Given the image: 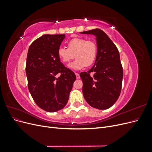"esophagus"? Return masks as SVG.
<instances>
[{"label": "esophagus", "mask_w": 152, "mask_h": 152, "mask_svg": "<svg viewBox=\"0 0 152 152\" xmlns=\"http://www.w3.org/2000/svg\"><path fill=\"white\" fill-rule=\"evenodd\" d=\"M75 75H76V78L77 79H80V75L78 73H75Z\"/></svg>", "instance_id": "esophagus-1"}]
</instances>
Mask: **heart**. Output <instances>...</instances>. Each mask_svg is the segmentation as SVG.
<instances>
[{
    "label": "heart",
    "instance_id": "b5f03b06",
    "mask_svg": "<svg viewBox=\"0 0 152 152\" xmlns=\"http://www.w3.org/2000/svg\"><path fill=\"white\" fill-rule=\"evenodd\" d=\"M68 48L60 47L58 50V56L64 63H68L77 58L70 67L74 70L91 66L95 61L98 54V47L93 40L83 38H73L67 43Z\"/></svg>",
    "mask_w": 152,
    "mask_h": 152
}]
</instances>
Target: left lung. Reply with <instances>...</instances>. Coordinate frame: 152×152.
I'll list each match as a JSON object with an SVG mask.
<instances>
[{
	"label": "left lung",
	"instance_id": "8db88e82",
	"mask_svg": "<svg viewBox=\"0 0 152 152\" xmlns=\"http://www.w3.org/2000/svg\"><path fill=\"white\" fill-rule=\"evenodd\" d=\"M80 34L94 35L98 47L93 66L80 73L84 97L92 107L108 109L117 102L122 89L123 69L118 50L102 30L96 28Z\"/></svg>",
	"mask_w": 152,
	"mask_h": 152
}]
</instances>
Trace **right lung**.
Instances as JSON below:
<instances>
[{"label": "right lung", "instance_id": "1", "mask_svg": "<svg viewBox=\"0 0 152 152\" xmlns=\"http://www.w3.org/2000/svg\"><path fill=\"white\" fill-rule=\"evenodd\" d=\"M65 35H44L30 45L26 63L28 87L40 108L55 112L65 107L76 76L58 56ZM58 73L60 76L56 75Z\"/></svg>", "mask_w": 152, "mask_h": 152}]
</instances>
